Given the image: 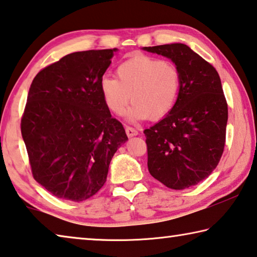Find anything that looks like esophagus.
Wrapping results in <instances>:
<instances>
[{
    "mask_svg": "<svg viewBox=\"0 0 257 257\" xmlns=\"http://www.w3.org/2000/svg\"><path fill=\"white\" fill-rule=\"evenodd\" d=\"M125 131H126V134H127V137H134V136H138L139 132L138 130H136L134 127H131V126H126L125 127Z\"/></svg>",
    "mask_w": 257,
    "mask_h": 257,
    "instance_id": "34e87169",
    "label": "esophagus"
}]
</instances>
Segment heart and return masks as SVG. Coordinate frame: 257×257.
Masks as SVG:
<instances>
[{
  "mask_svg": "<svg viewBox=\"0 0 257 257\" xmlns=\"http://www.w3.org/2000/svg\"><path fill=\"white\" fill-rule=\"evenodd\" d=\"M117 77L104 75L100 90L109 110L120 115L130 100L133 106L126 113L130 120L161 118L178 100L181 76L168 61L144 56L133 57L117 67Z\"/></svg>",
  "mask_w": 257,
  "mask_h": 257,
  "instance_id": "1",
  "label": "heart"
}]
</instances>
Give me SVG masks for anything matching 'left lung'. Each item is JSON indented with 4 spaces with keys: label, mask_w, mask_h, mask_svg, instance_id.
<instances>
[{
    "label": "left lung",
    "mask_w": 257,
    "mask_h": 257,
    "mask_svg": "<svg viewBox=\"0 0 257 257\" xmlns=\"http://www.w3.org/2000/svg\"><path fill=\"white\" fill-rule=\"evenodd\" d=\"M144 50L170 58L181 76L174 107L144 133L150 174L167 188L183 190L208 178L223 154L228 103L221 78L186 44Z\"/></svg>",
    "instance_id": "1"
}]
</instances>
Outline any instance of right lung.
Masks as SVG:
<instances>
[{
  "mask_svg": "<svg viewBox=\"0 0 257 257\" xmlns=\"http://www.w3.org/2000/svg\"><path fill=\"white\" fill-rule=\"evenodd\" d=\"M117 49L74 52L33 79L22 118L34 179L60 199L83 201L107 180L127 136L100 90Z\"/></svg>",
  "mask_w": 257,
  "mask_h": 257,
  "instance_id": "obj_1",
  "label": "right lung"
}]
</instances>
